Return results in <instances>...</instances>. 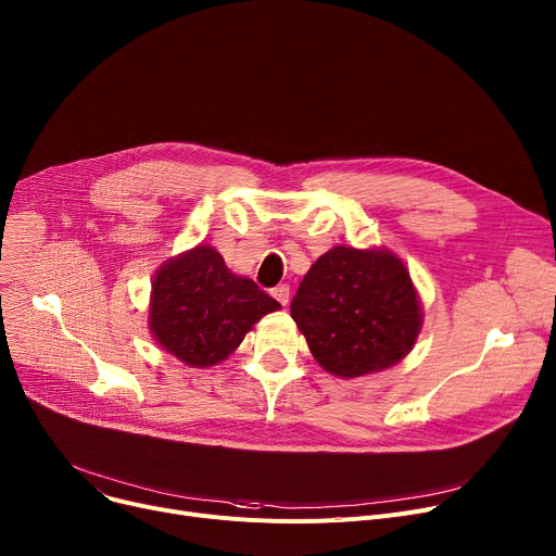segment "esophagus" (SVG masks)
I'll use <instances>...</instances> for the list:
<instances>
[{
  "label": "esophagus",
  "mask_w": 556,
  "mask_h": 556,
  "mask_svg": "<svg viewBox=\"0 0 556 556\" xmlns=\"http://www.w3.org/2000/svg\"><path fill=\"white\" fill-rule=\"evenodd\" d=\"M273 298H275L281 306H286V304H288V298H290V288H288L286 283H279L277 288H273Z\"/></svg>",
  "instance_id": "1"
}]
</instances>
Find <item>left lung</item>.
<instances>
[{
  "label": "left lung",
  "mask_w": 556,
  "mask_h": 556,
  "mask_svg": "<svg viewBox=\"0 0 556 556\" xmlns=\"http://www.w3.org/2000/svg\"><path fill=\"white\" fill-rule=\"evenodd\" d=\"M290 315L319 366L340 378L393 366L412 351L422 324L416 288L400 258L346 245L311 266Z\"/></svg>",
  "instance_id": "8db88e82"
}]
</instances>
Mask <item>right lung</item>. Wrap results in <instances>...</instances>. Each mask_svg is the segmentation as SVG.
I'll use <instances>...</instances> for the list:
<instances>
[{"label": "right lung", "mask_w": 556, "mask_h": 556, "mask_svg": "<svg viewBox=\"0 0 556 556\" xmlns=\"http://www.w3.org/2000/svg\"><path fill=\"white\" fill-rule=\"evenodd\" d=\"M279 308L252 279L230 273L214 248L197 245L156 273L150 328L165 351L203 368L226 359L258 319Z\"/></svg>", "instance_id": "1"}]
</instances>
